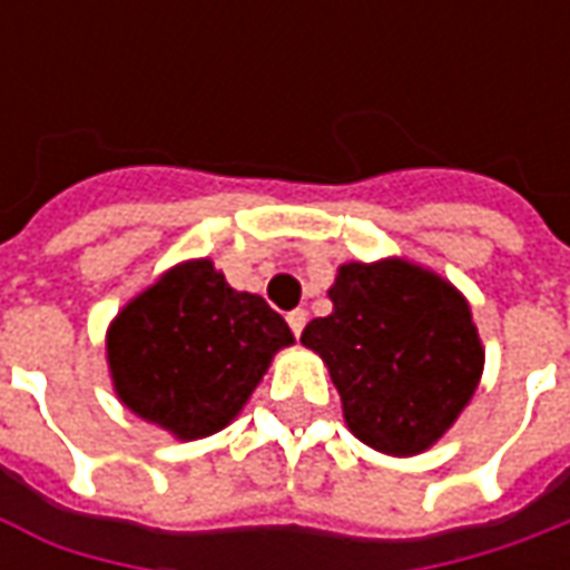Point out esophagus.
I'll return each mask as SVG.
<instances>
[{"label": "esophagus", "instance_id": "34e87169", "mask_svg": "<svg viewBox=\"0 0 570 570\" xmlns=\"http://www.w3.org/2000/svg\"><path fill=\"white\" fill-rule=\"evenodd\" d=\"M286 323H289V330H293V335H302V330H305V323H308V311H289L286 314Z\"/></svg>", "mask_w": 570, "mask_h": 570}]
</instances>
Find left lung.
Instances as JSON below:
<instances>
[{
	"label": "left lung",
	"instance_id": "obj_1",
	"mask_svg": "<svg viewBox=\"0 0 570 570\" xmlns=\"http://www.w3.org/2000/svg\"><path fill=\"white\" fill-rule=\"evenodd\" d=\"M333 314L302 345L330 366L347 428L384 454H419L461 415L482 375V345L464 296L400 259L338 268Z\"/></svg>",
	"mask_w": 570,
	"mask_h": 570
}]
</instances>
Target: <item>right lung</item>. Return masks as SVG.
I'll list each match as a JSON object with an SVG mask.
<instances>
[{
  "instance_id": "obj_1",
  "label": "right lung",
  "mask_w": 570,
  "mask_h": 570,
  "mask_svg": "<svg viewBox=\"0 0 570 570\" xmlns=\"http://www.w3.org/2000/svg\"><path fill=\"white\" fill-rule=\"evenodd\" d=\"M286 345L284 317L232 289L207 259L164 274L118 314L106 342L121 403L179 440L225 428Z\"/></svg>"
}]
</instances>
